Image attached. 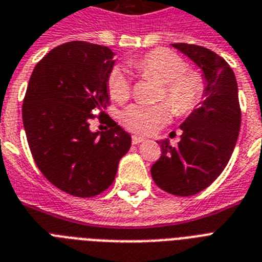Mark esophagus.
Here are the masks:
<instances>
[{
  "label": "esophagus",
  "instance_id": "esophagus-1",
  "mask_svg": "<svg viewBox=\"0 0 262 262\" xmlns=\"http://www.w3.org/2000/svg\"><path fill=\"white\" fill-rule=\"evenodd\" d=\"M142 141H145V138L144 137H140V136H133V137H132V142H133V144H140V142Z\"/></svg>",
  "mask_w": 262,
  "mask_h": 262
}]
</instances>
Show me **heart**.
<instances>
[{"label":"heart","mask_w":262,"mask_h":262,"mask_svg":"<svg viewBox=\"0 0 262 262\" xmlns=\"http://www.w3.org/2000/svg\"><path fill=\"white\" fill-rule=\"evenodd\" d=\"M142 76L161 83L159 99L164 101L176 116H186L196 109L205 93V82L199 72L186 70V61L167 50H153L130 61ZM107 91L116 101H125L130 95V80L121 67H114L107 76ZM169 109L160 105H132L122 112L121 122L137 135L156 133L169 121Z\"/></svg>","instance_id":"heart-1"}]
</instances>
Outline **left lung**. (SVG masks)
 Instances as JSON below:
<instances>
[{
    "instance_id": "1",
    "label": "left lung",
    "mask_w": 262,
    "mask_h": 262,
    "mask_svg": "<svg viewBox=\"0 0 262 262\" xmlns=\"http://www.w3.org/2000/svg\"><path fill=\"white\" fill-rule=\"evenodd\" d=\"M172 47L203 71L205 93L201 106L180 125L178 145L172 146L168 138L159 141L161 156L150 173L165 192L190 196L207 188L230 160L241 127V109L235 75L225 59L195 44Z\"/></svg>"
}]
</instances>
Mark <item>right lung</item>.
Returning a JSON list of instances; mask_svg holds the SVG:
<instances>
[{
  "label": "right lung",
  "mask_w": 262,
  "mask_h": 262,
  "mask_svg": "<svg viewBox=\"0 0 262 262\" xmlns=\"http://www.w3.org/2000/svg\"><path fill=\"white\" fill-rule=\"evenodd\" d=\"M110 48L86 41L56 47L36 64L23 105L32 156L55 187L79 198L107 190L130 148L129 133L109 118V129L91 132V113L109 105Z\"/></svg>",
  "instance_id": "right-lung-1"
}]
</instances>
